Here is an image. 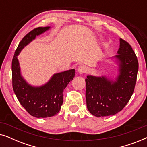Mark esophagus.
<instances>
[{
  "label": "esophagus",
  "instance_id": "1",
  "mask_svg": "<svg viewBox=\"0 0 147 147\" xmlns=\"http://www.w3.org/2000/svg\"><path fill=\"white\" fill-rule=\"evenodd\" d=\"M78 71L80 74H84L88 71V68L85 65H81L78 68Z\"/></svg>",
  "mask_w": 147,
  "mask_h": 147
}]
</instances>
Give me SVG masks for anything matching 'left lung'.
<instances>
[{
    "label": "left lung",
    "mask_w": 147,
    "mask_h": 147,
    "mask_svg": "<svg viewBox=\"0 0 147 147\" xmlns=\"http://www.w3.org/2000/svg\"><path fill=\"white\" fill-rule=\"evenodd\" d=\"M117 54L111 57L118 65L119 73L115 80L105 76L89 75L86 78L87 108L96 117L121 111L133 94L138 69L137 57L130 44L122 39Z\"/></svg>",
    "instance_id": "1"
}]
</instances>
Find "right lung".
<instances>
[{
	"label": "right lung",
	"mask_w": 147,
	"mask_h": 147,
	"mask_svg": "<svg viewBox=\"0 0 147 147\" xmlns=\"http://www.w3.org/2000/svg\"><path fill=\"white\" fill-rule=\"evenodd\" d=\"M50 28L38 27L27 34L18 45L12 61L14 92L24 108L31 116L38 118L51 117L59 112L63 104V90L75 76L74 69L55 74L47 83L40 86H31L22 76L17 56L37 36Z\"/></svg>",
	"instance_id": "right-lung-1"
}]
</instances>
